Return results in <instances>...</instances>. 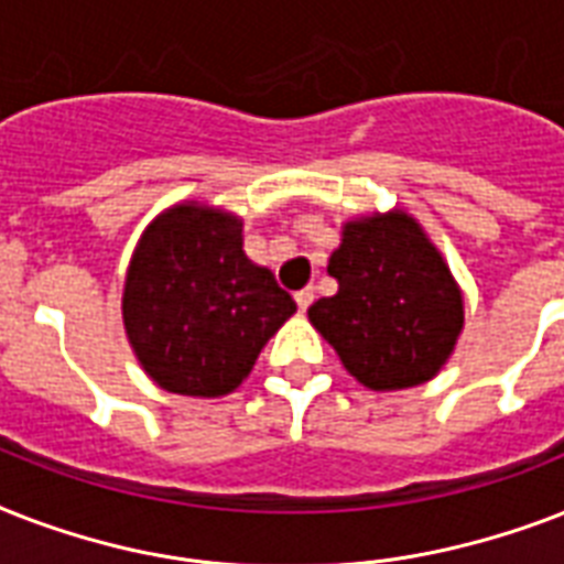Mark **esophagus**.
Masks as SVG:
<instances>
[{"instance_id":"1","label":"esophagus","mask_w":564,"mask_h":564,"mask_svg":"<svg viewBox=\"0 0 564 564\" xmlns=\"http://www.w3.org/2000/svg\"><path fill=\"white\" fill-rule=\"evenodd\" d=\"M313 299H316V292H313V286L295 292V301H299L301 313H307V307H310V304H313Z\"/></svg>"}]
</instances>
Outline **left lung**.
I'll return each mask as SVG.
<instances>
[{"label":"left lung","mask_w":564,"mask_h":564,"mask_svg":"<svg viewBox=\"0 0 564 564\" xmlns=\"http://www.w3.org/2000/svg\"><path fill=\"white\" fill-rule=\"evenodd\" d=\"M327 272L339 292L310 322L369 389H406L436 375L463 330V295L406 213L348 221Z\"/></svg>","instance_id":"1"}]
</instances>
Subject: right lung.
I'll return each mask as SVG.
<instances>
[{"instance_id":"right-lung-1","label":"right lung","mask_w":564,"mask_h":564,"mask_svg":"<svg viewBox=\"0 0 564 564\" xmlns=\"http://www.w3.org/2000/svg\"><path fill=\"white\" fill-rule=\"evenodd\" d=\"M295 301L242 254V221L181 204L145 230L128 269V339L154 383L175 394L234 392Z\"/></svg>"}]
</instances>
